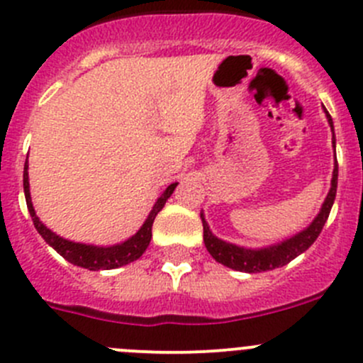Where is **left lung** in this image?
Returning <instances> with one entry per match:
<instances>
[{
	"instance_id": "obj_1",
	"label": "left lung",
	"mask_w": 363,
	"mask_h": 363,
	"mask_svg": "<svg viewBox=\"0 0 363 363\" xmlns=\"http://www.w3.org/2000/svg\"><path fill=\"white\" fill-rule=\"evenodd\" d=\"M327 113L328 124H330L332 131H334V123H332L330 113L325 108ZM335 147V140H332ZM337 175H339V167L337 160H335L334 174H332V186L330 191H328L327 199H325L323 205H321L320 214L314 218V221L311 223L307 228H303L302 232H298L291 239L283 240V242L276 244V246L269 247H258V250H247V247L235 246V244L225 242V240L218 239L214 233L208 230V225L205 223L203 214H200L203 223V242L207 251L211 252L212 258L216 262L223 263V265L230 267L233 270H240V272L247 274H256V272H265V270L277 269V267H283L286 263H290L291 259H295L296 256L302 255L303 251L309 250L313 246L314 240L318 239V235L323 230L325 223H327L328 214H330V208L334 205L335 193H337Z\"/></svg>"
}]
</instances>
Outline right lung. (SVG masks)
<instances>
[{
	"label": "right lung",
	"mask_w": 363,
	"mask_h": 363,
	"mask_svg": "<svg viewBox=\"0 0 363 363\" xmlns=\"http://www.w3.org/2000/svg\"><path fill=\"white\" fill-rule=\"evenodd\" d=\"M177 182L168 186L158 200H156L155 207L149 212L147 219L142 225V228L135 233L133 237H130L124 242L116 244V246H91V244H80V242H72V240L63 239V237L56 235L52 230L47 228L42 221L36 216L35 208L31 203V193H29V179H28V161L24 164V195H26V203H28V211L31 214L33 225H35L36 232L43 237L47 244L50 247H54L65 259H68L69 263L77 267H82L87 270H111L117 269V267L128 265V263L135 262V259L140 258L144 255V251L147 250L149 242H151L152 237V223L155 218L158 216V212L164 207L167 200L170 199V195L174 193Z\"/></svg>",
	"instance_id": "right-lung-1"
}]
</instances>
